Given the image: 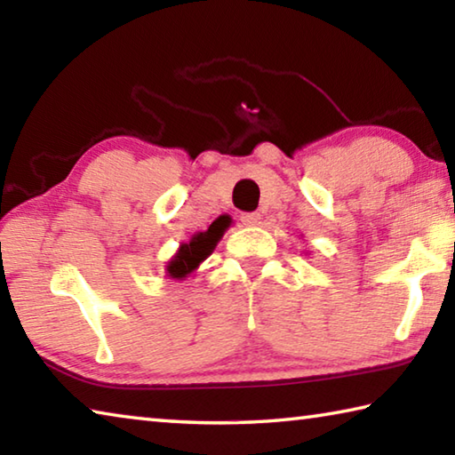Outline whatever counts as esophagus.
<instances>
[{
  "label": "esophagus",
  "instance_id": "34e87169",
  "mask_svg": "<svg viewBox=\"0 0 455 455\" xmlns=\"http://www.w3.org/2000/svg\"><path fill=\"white\" fill-rule=\"evenodd\" d=\"M241 222L246 227H255L260 222V214L259 212H243L241 214Z\"/></svg>",
  "mask_w": 455,
  "mask_h": 455
}]
</instances>
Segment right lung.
<instances>
[{"mask_svg": "<svg viewBox=\"0 0 455 455\" xmlns=\"http://www.w3.org/2000/svg\"><path fill=\"white\" fill-rule=\"evenodd\" d=\"M227 227V222L217 220L212 222L209 230L192 236L190 243L182 244L180 251L176 252V257L171 260V265L166 268L168 275H171L172 279H182V276L195 271V268L214 251V246H217L219 238L225 233Z\"/></svg>", "mask_w": 455, "mask_h": 455, "instance_id": "add662e5", "label": "right lung"}]
</instances>
